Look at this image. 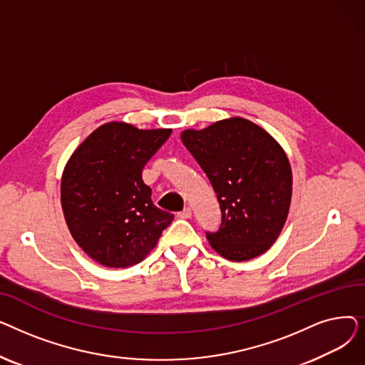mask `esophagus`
Returning a JSON list of instances; mask_svg holds the SVG:
<instances>
[{
  "instance_id": "1",
  "label": "esophagus",
  "mask_w": 365,
  "mask_h": 365,
  "mask_svg": "<svg viewBox=\"0 0 365 365\" xmlns=\"http://www.w3.org/2000/svg\"><path fill=\"white\" fill-rule=\"evenodd\" d=\"M178 216L180 217V219H189L190 216H192V210H190L189 207H186V208H183L180 213H178Z\"/></svg>"
}]
</instances>
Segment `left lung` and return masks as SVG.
Returning a JSON list of instances; mask_svg holds the SVG:
<instances>
[{"label":"left lung","mask_w":365,"mask_h":365,"mask_svg":"<svg viewBox=\"0 0 365 365\" xmlns=\"http://www.w3.org/2000/svg\"><path fill=\"white\" fill-rule=\"evenodd\" d=\"M180 139L213 185L222 226L210 245L232 262L269 250L289 216L293 175L282 146L260 125L241 117L187 128Z\"/></svg>","instance_id":"1"}]
</instances>
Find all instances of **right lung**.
<instances>
[{"mask_svg":"<svg viewBox=\"0 0 365 365\" xmlns=\"http://www.w3.org/2000/svg\"><path fill=\"white\" fill-rule=\"evenodd\" d=\"M171 128L124 121L96 128L73 150L61 180L65 222L75 242L106 267L142 262L175 216L153 205L142 170Z\"/></svg>","mask_w":365,"mask_h":365,"instance_id":"1","label":"right lung"}]
</instances>
